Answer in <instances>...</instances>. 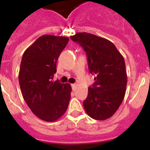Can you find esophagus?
Masks as SVG:
<instances>
[{
    "label": "esophagus",
    "instance_id": "34e87169",
    "mask_svg": "<svg viewBox=\"0 0 150 150\" xmlns=\"http://www.w3.org/2000/svg\"><path fill=\"white\" fill-rule=\"evenodd\" d=\"M71 87H72V88H73V90H75V88H76V84H71Z\"/></svg>",
    "mask_w": 150,
    "mask_h": 150
}]
</instances>
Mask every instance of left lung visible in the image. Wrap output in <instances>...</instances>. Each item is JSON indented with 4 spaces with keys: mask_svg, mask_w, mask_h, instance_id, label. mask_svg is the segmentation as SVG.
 I'll return each mask as SVG.
<instances>
[{
    "mask_svg": "<svg viewBox=\"0 0 150 150\" xmlns=\"http://www.w3.org/2000/svg\"><path fill=\"white\" fill-rule=\"evenodd\" d=\"M84 49L89 72L95 83L88 88L83 107L87 114L97 120H105L116 112L124 99L127 77L125 64L115 45L105 38L86 32L71 36Z\"/></svg>",
    "mask_w": 150,
    "mask_h": 150,
    "instance_id": "left-lung-1",
    "label": "left lung"
}]
</instances>
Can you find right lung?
Returning <instances> with one entry per match:
<instances>
[{"mask_svg":"<svg viewBox=\"0 0 150 150\" xmlns=\"http://www.w3.org/2000/svg\"><path fill=\"white\" fill-rule=\"evenodd\" d=\"M69 41L66 37L43 35L25 51L18 81L24 100L35 116L54 122L66 112L71 86L53 81L56 62Z\"/></svg>","mask_w":150,"mask_h":150,"instance_id":"obj_1","label":"right lung"}]
</instances>
